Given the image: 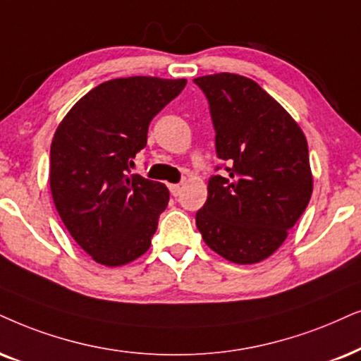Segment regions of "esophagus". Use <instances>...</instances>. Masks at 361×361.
Instances as JSON below:
<instances>
[{"label":"esophagus","mask_w":361,"mask_h":361,"mask_svg":"<svg viewBox=\"0 0 361 361\" xmlns=\"http://www.w3.org/2000/svg\"><path fill=\"white\" fill-rule=\"evenodd\" d=\"M180 191H181V186H180V185H170V193H171L173 196L180 195Z\"/></svg>","instance_id":"1"}]
</instances>
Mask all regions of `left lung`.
<instances>
[{
	"label": "left lung",
	"mask_w": 361,
	"mask_h": 361,
	"mask_svg": "<svg viewBox=\"0 0 361 361\" xmlns=\"http://www.w3.org/2000/svg\"><path fill=\"white\" fill-rule=\"evenodd\" d=\"M193 81L208 98L218 158L228 163L226 178H209L196 226L228 262H263L283 245L312 198L307 138L257 81L235 73Z\"/></svg>",
	"instance_id": "obj_1"
}]
</instances>
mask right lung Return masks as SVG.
<instances>
[{"label": "right lung", "mask_w": 361, "mask_h": 361, "mask_svg": "<svg viewBox=\"0 0 361 361\" xmlns=\"http://www.w3.org/2000/svg\"><path fill=\"white\" fill-rule=\"evenodd\" d=\"M186 80L130 76L78 99L54 131L49 188L66 230L94 262L121 267L147 253L170 191L130 175L149 121Z\"/></svg>", "instance_id": "add662e5"}]
</instances>
